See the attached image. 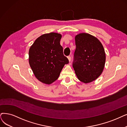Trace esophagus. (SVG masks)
Here are the masks:
<instances>
[{
    "instance_id": "obj_1",
    "label": "esophagus",
    "mask_w": 127,
    "mask_h": 127,
    "mask_svg": "<svg viewBox=\"0 0 127 127\" xmlns=\"http://www.w3.org/2000/svg\"><path fill=\"white\" fill-rule=\"evenodd\" d=\"M68 59L69 60V62H70V61H71V57L70 56H68Z\"/></svg>"
}]
</instances>
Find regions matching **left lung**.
Returning a JSON list of instances; mask_svg holds the SVG:
<instances>
[{
	"mask_svg": "<svg viewBox=\"0 0 127 127\" xmlns=\"http://www.w3.org/2000/svg\"><path fill=\"white\" fill-rule=\"evenodd\" d=\"M76 49L73 67L78 79L84 83L92 82L103 72L106 55L102 44L96 37L82 33L75 36Z\"/></svg>",
	"mask_w": 127,
	"mask_h": 127,
	"instance_id": "obj_1",
	"label": "left lung"
}]
</instances>
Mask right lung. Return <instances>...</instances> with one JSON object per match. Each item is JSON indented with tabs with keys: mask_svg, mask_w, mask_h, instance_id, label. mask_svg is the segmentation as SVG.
<instances>
[{
	"mask_svg": "<svg viewBox=\"0 0 127 127\" xmlns=\"http://www.w3.org/2000/svg\"><path fill=\"white\" fill-rule=\"evenodd\" d=\"M62 35L52 32L38 37L30 47L29 62L35 77L43 83L50 84L56 80L69 63L60 44Z\"/></svg>",
	"mask_w": 127,
	"mask_h": 127,
	"instance_id": "add662e5",
	"label": "right lung"
}]
</instances>
